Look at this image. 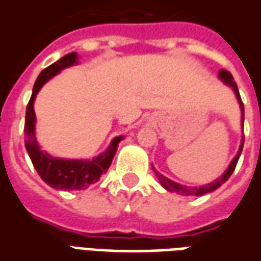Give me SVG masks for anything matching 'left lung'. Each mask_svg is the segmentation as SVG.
Wrapping results in <instances>:
<instances>
[{
    "label": "left lung",
    "instance_id": "left-lung-1",
    "mask_svg": "<svg viewBox=\"0 0 261 261\" xmlns=\"http://www.w3.org/2000/svg\"><path fill=\"white\" fill-rule=\"evenodd\" d=\"M219 79L226 83L227 86H230L233 89V92L236 94V99H238L239 105H240V110H242V125H243V121H245V106H243V101L240 99V93H239V89H238V85H236V82L233 79V76L230 74V72H227V70H220L219 72ZM243 144H245V136L242 137V141H240V147H239V151L236 156L233 158L232 162L229 164V167L226 169L225 172L222 174V176H219L216 181L211 182V184H207V185H202L199 188H188L185 185H181V184H176V182L171 181L169 178L167 176H164L162 174H160L156 169H154V172H155L156 178H158V181L161 184L162 187L165 188L167 191L169 192H176V194L179 195H196V196H200V195H205V194H209V192H213L215 189H218V188L222 185V184H225L227 179H229V176L233 174V171L236 168V165H238V161L239 158H240V154H242V151H243Z\"/></svg>",
    "mask_w": 261,
    "mask_h": 261
}]
</instances>
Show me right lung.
<instances>
[{
  "instance_id": "obj_1",
  "label": "right lung",
  "mask_w": 261,
  "mask_h": 261,
  "mask_svg": "<svg viewBox=\"0 0 261 261\" xmlns=\"http://www.w3.org/2000/svg\"><path fill=\"white\" fill-rule=\"evenodd\" d=\"M77 63V54L65 55L58 62L52 63L50 66L43 69L32 90V96L27 106V116H25V148L28 151V155L35 167L36 172L39 174L42 181H45L49 187L55 188L58 191H82L86 189L92 184L97 182L100 176L107 172L110 168L112 161L118 143L123 140V136L113 138L112 144L103 154L94 156L93 160H63L56 156L49 155L46 151H42L38 145L35 137V112H34V101L41 87L55 74H58L65 67L72 66Z\"/></svg>"
}]
</instances>
